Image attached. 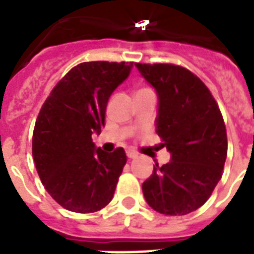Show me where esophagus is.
Masks as SVG:
<instances>
[{
    "instance_id": "esophagus-1",
    "label": "esophagus",
    "mask_w": 254,
    "mask_h": 254,
    "mask_svg": "<svg viewBox=\"0 0 254 254\" xmlns=\"http://www.w3.org/2000/svg\"><path fill=\"white\" fill-rule=\"evenodd\" d=\"M127 158H129V159H135V158H137V154H135L134 151H127Z\"/></svg>"
}]
</instances>
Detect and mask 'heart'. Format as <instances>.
Wrapping results in <instances>:
<instances>
[{
    "label": "heart",
    "instance_id": "heart-1",
    "mask_svg": "<svg viewBox=\"0 0 254 254\" xmlns=\"http://www.w3.org/2000/svg\"><path fill=\"white\" fill-rule=\"evenodd\" d=\"M143 90H147V88H143ZM143 90H141V91H143Z\"/></svg>",
    "mask_w": 254,
    "mask_h": 254
}]
</instances>
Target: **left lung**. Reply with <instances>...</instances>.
<instances>
[{
    "mask_svg": "<svg viewBox=\"0 0 254 254\" xmlns=\"http://www.w3.org/2000/svg\"><path fill=\"white\" fill-rule=\"evenodd\" d=\"M158 95L156 133L171 154L142 184L150 207L187 215L205 203L222 177L227 158L223 117L209 88L185 67L135 64Z\"/></svg>",
    "mask_w": 254,
    "mask_h": 254,
    "instance_id": "obj_1",
    "label": "left lung"
}]
</instances>
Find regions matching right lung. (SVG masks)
<instances>
[{"mask_svg": "<svg viewBox=\"0 0 254 254\" xmlns=\"http://www.w3.org/2000/svg\"><path fill=\"white\" fill-rule=\"evenodd\" d=\"M133 63L79 64L56 84L35 124L32 156L51 197L74 213H95L113 198L127 163L124 148L103 151L92 134L104 127L111 95Z\"/></svg>", "mask_w": 254, "mask_h": 254, "instance_id": "1", "label": "right lung"}]
</instances>
